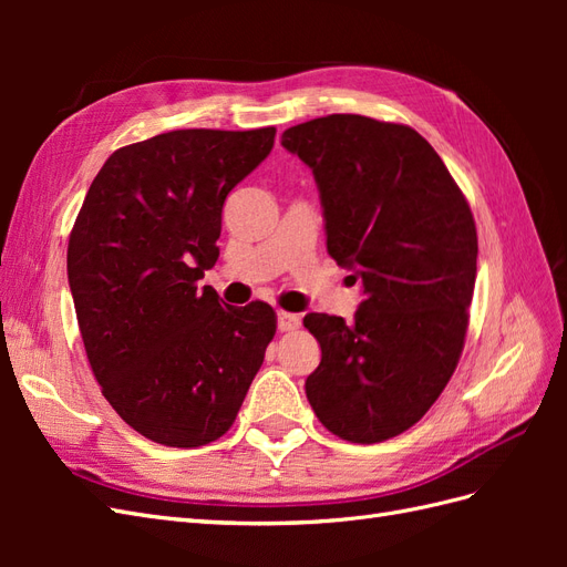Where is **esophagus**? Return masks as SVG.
I'll return each instance as SVG.
<instances>
[{
	"label": "esophagus",
	"mask_w": 567,
	"mask_h": 567,
	"mask_svg": "<svg viewBox=\"0 0 567 567\" xmlns=\"http://www.w3.org/2000/svg\"><path fill=\"white\" fill-rule=\"evenodd\" d=\"M277 326H279L281 333L296 331L298 326H300V317H298V315H290V312H279V315H277Z\"/></svg>",
	"instance_id": "1"
}]
</instances>
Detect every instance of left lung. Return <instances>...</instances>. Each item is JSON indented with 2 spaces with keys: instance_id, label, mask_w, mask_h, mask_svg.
Returning <instances> with one entry per match:
<instances>
[{
  "instance_id": "1",
  "label": "left lung",
  "mask_w": 567,
  "mask_h": 567,
  "mask_svg": "<svg viewBox=\"0 0 567 567\" xmlns=\"http://www.w3.org/2000/svg\"><path fill=\"white\" fill-rule=\"evenodd\" d=\"M281 144L312 169L326 250L364 288L350 323L302 319L321 346L307 400L342 440H390L423 419L458 364L477 271L468 200L409 125L333 113L288 127Z\"/></svg>"
}]
</instances>
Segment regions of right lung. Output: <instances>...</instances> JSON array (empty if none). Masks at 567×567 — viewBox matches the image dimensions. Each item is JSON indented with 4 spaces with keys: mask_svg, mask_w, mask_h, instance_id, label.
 <instances>
[{
    "mask_svg": "<svg viewBox=\"0 0 567 567\" xmlns=\"http://www.w3.org/2000/svg\"><path fill=\"white\" fill-rule=\"evenodd\" d=\"M274 127L175 130L117 148L68 241V284L94 379L136 433L192 450L236 421L277 333L267 302L221 307L198 288L217 257L231 188Z\"/></svg>",
    "mask_w": 567,
    "mask_h": 567,
    "instance_id": "obj_1",
    "label": "right lung"
}]
</instances>
